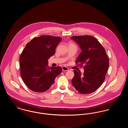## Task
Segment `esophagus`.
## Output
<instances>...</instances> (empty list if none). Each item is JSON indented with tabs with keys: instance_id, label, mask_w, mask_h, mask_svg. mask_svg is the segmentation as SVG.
<instances>
[{
	"instance_id": "obj_1",
	"label": "esophagus",
	"mask_w": 128,
	"mask_h": 128,
	"mask_svg": "<svg viewBox=\"0 0 128 128\" xmlns=\"http://www.w3.org/2000/svg\"><path fill=\"white\" fill-rule=\"evenodd\" d=\"M62 70L63 72H67V71H68L69 70V69L66 67H62Z\"/></svg>"
}]
</instances>
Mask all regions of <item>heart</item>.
I'll list each match as a JSON object with an SVG mask.
<instances>
[{"label":"heart","mask_w":128,"mask_h":128,"mask_svg":"<svg viewBox=\"0 0 128 128\" xmlns=\"http://www.w3.org/2000/svg\"><path fill=\"white\" fill-rule=\"evenodd\" d=\"M71 44H70V45H71Z\"/></svg>","instance_id":"obj_1"}]
</instances>
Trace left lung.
<instances>
[{"instance_id":"obj_1","label":"left lung","mask_w":128,"mask_h":128,"mask_svg":"<svg viewBox=\"0 0 128 128\" xmlns=\"http://www.w3.org/2000/svg\"><path fill=\"white\" fill-rule=\"evenodd\" d=\"M79 45L82 52L76 63L84 67V73L74 70L73 87L80 94H89L96 91L106 78L109 60L103 46L91 36H73L71 38Z\"/></svg>"}]
</instances>
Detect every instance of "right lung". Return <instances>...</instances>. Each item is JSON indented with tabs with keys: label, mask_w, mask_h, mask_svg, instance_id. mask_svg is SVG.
Instances as JSON below:
<instances>
[{
	"label": "right lung",
	"mask_w": 128,
	"mask_h": 128,
	"mask_svg": "<svg viewBox=\"0 0 128 128\" xmlns=\"http://www.w3.org/2000/svg\"><path fill=\"white\" fill-rule=\"evenodd\" d=\"M61 40L60 37L42 36L34 37L27 44L20 56V75L32 91H46L61 73V67L49 68L48 62Z\"/></svg>",
	"instance_id": "add662e5"
}]
</instances>
